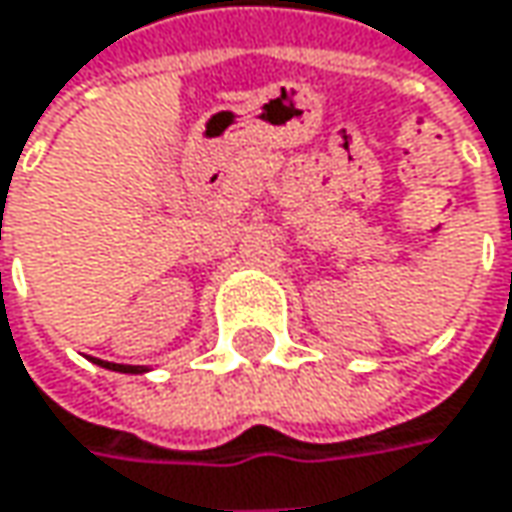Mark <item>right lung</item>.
Masks as SVG:
<instances>
[{
    "instance_id": "obj_1",
    "label": "right lung",
    "mask_w": 512,
    "mask_h": 512,
    "mask_svg": "<svg viewBox=\"0 0 512 512\" xmlns=\"http://www.w3.org/2000/svg\"><path fill=\"white\" fill-rule=\"evenodd\" d=\"M98 365H101V359H98ZM104 368H109V371H121V374H141L144 368H138V365H109L106 362Z\"/></svg>"
}]
</instances>
